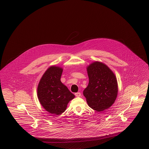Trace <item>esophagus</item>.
I'll use <instances>...</instances> for the list:
<instances>
[{
  "instance_id": "obj_1",
  "label": "esophagus",
  "mask_w": 149,
  "mask_h": 149,
  "mask_svg": "<svg viewBox=\"0 0 149 149\" xmlns=\"http://www.w3.org/2000/svg\"><path fill=\"white\" fill-rule=\"evenodd\" d=\"M75 95L76 97H79L81 96V93L80 92L75 93Z\"/></svg>"
}]
</instances>
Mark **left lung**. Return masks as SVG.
I'll use <instances>...</instances> for the list:
<instances>
[{"label": "left lung", "mask_w": 149, "mask_h": 149, "mask_svg": "<svg viewBox=\"0 0 149 149\" xmlns=\"http://www.w3.org/2000/svg\"><path fill=\"white\" fill-rule=\"evenodd\" d=\"M87 71L89 81L83 94L91 108L103 111L111 106L117 98V79L110 69L100 62L91 64Z\"/></svg>", "instance_id": "8db88e82"}]
</instances>
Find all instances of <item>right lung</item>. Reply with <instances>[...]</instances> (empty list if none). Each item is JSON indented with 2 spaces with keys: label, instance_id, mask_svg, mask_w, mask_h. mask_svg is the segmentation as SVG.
Masks as SVG:
<instances>
[{
  "label": "right lung",
  "instance_id": "right-lung-1",
  "mask_svg": "<svg viewBox=\"0 0 149 149\" xmlns=\"http://www.w3.org/2000/svg\"><path fill=\"white\" fill-rule=\"evenodd\" d=\"M63 69L51 66L40 80L37 88V95L43 107L55 115L63 113L67 105L75 95L61 81Z\"/></svg>",
  "mask_w": 149,
  "mask_h": 149
}]
</instances>
